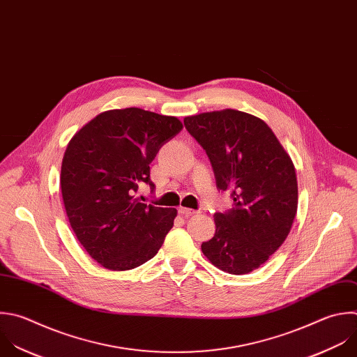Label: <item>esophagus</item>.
I'll return each instance as SVG.
<instances>
[{"mask_svg": "<svg viewBox=\"0 0 357 357\" xmlns=\"http://www.w3.org/2000/svg\"><path fill=\"white\" fill-rule=\"evenodd\" d=\"M179 214L181 215H185V217H189V215H193V214H196V210H193V208H188V207H179Z\"/></svg>", "mask_w": 357, "mask_h": 357, "instance_id": "obj_1", "label": "esophagus"}]
</instances>
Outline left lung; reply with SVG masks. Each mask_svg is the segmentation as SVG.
Here are the masks:
<instances>
[{"mask_svg": "<svg viewBox=\"0 0 357 357\" xmlns=\"http://www.w3.org/2000/svg\"><path fill=\"white\" fill-rule=\"evenodd\" d=\"M185 128L206 151L217 189L234 207L214 214L215 232L204 257L231 275L262 266L284 243L297 213L293 161L262 119L224 109L185 117Z\"/></svg>", "mask_w": 357, "mask_h": 357, "instance_id": "8db88e82", "label": "left lung"}]
</instances>
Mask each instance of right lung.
<instances>
[{
	"mask_svg": "<svg viewBox=\"0 0 357 357\" xmlns=\"http://www.w3.org/2000/svg\"><path fill=\"white\" fill-rule=\"evenodd\" d=\"M178 117L140 107L106 110L68 143L61 195L79 244L109 271H130L155 257L176 208L146 204L139 186L150 179L160 149L182 130Z\"/></svg>",
	"mask_w": 357,
	"mask_h": 357,
	"instance_id": "add662e5",
	"label": "right lung"
}]
</instances>
